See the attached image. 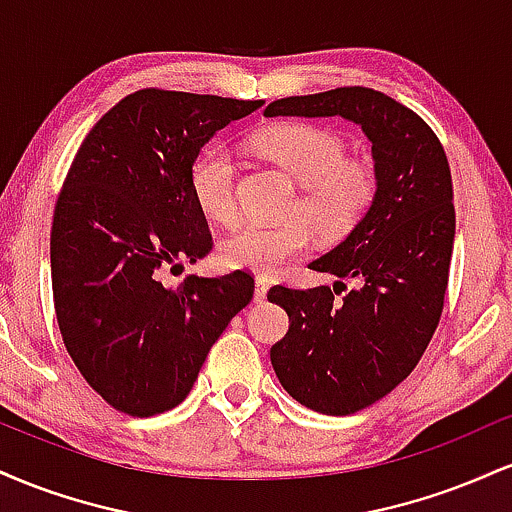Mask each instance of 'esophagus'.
<instances>
[{"mask_svg": "<svg viewBox=\"0 0 512 512\" xmlns=\"http://www.w3.org/2000/svg\"><path fill=\"white\" fill-rule=\"evenodd\" d=\"M269 291V281L264 279V276H257L255 279V303H262L264 296H267Z\"/></svg>", "mask_w": 512, "mask_h": 512, "instance_id": "esophagus-1", "label": "esophagus"}]
</instances>
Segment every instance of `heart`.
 <instances>
[{
	"label": "heart",
	"instance_id": "1",
	"mask_svg": "<svg viewBox=\"0 0 512 512\" xmlns=\"http://www.w3.org/2000/svg\"><path fill=\"white\" fill-rule=\"evenodd\" d=\"M255 149L272 158L303 195L293 207L320 236L342 238L363 219L378 190V175L368 158L344 156V142L332 129L308 122H284L255 134ZM190 192L211 221L231 223L238 214L236 158L223 144L204 146L190 163ZM310 226L303 219L264 226L243 223L219 243V260L231 269L272 276L286 262L308 252Z\"/></svg>",
	"mask_w": 512,
	"mask_h": 512
}]
</instances>
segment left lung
Wrapping results in <instances>:
<instances>
[{
    "mask_svg": "<svg viewBox=\"0 0 512 512\" xmlns=\"http://www.w3.org/2000/svg\"><path fill=\"white\" fill-rule=\"evenodd\" d=\"M264 117H342L370 142L373 204L308 264L356 279V289L342 301L330 286H274L267 296L289 315V332L269 351L281 387L320 414H354L407 378L438 327L455 243L448 158L419 115L373 88L281 98Z\"/></svg>",
    "mask_w": 512,
    "mask_h": 512,
    "instance_id": "1",
    "label": "left lung"
}]
</instances>
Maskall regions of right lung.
<instances>
[{"label": "right lung", "instance_id": "add662e5", "mask_svg": "<svg viewBox=\"0 0 512 512\" xmlns=\"http://www.w3.org/2000/svg\"><path fill=\"white\" fill-rule=\"evenodd\" d=\"M262 101L146 88L105 113L76 151L50 236L52 293L69 356L115 409H173L255 281L166 269L195 264L211 233L190 192V163L214 134Z\"/></svg>", "mask_w": 512, "mask_h": 512}]
</instances>
